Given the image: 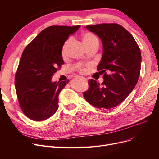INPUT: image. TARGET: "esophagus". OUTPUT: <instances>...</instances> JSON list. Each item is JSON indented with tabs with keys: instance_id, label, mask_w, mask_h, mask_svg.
Segmentation results:
<instances>
[{
	"instance_id": "obj_1",
	"label": "esophagus",
	"mask_w": 159,
	"mask_h": 159,
	"mask_svg": "<svg viewBox=\"0 0 159 159\" xmlns=\"http://www.w3.org/2000/svg\"><path fill=\"white\" fill-rule=\"evenodd\" d=\"M79 78H80V79H81V80H84V81H87V79L85 78H83V77H80Z\"/></svg>"
}]
</instances>
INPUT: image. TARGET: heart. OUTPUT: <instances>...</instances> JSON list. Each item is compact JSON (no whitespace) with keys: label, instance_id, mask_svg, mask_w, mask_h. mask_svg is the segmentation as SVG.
Segmentation results:
<instances>
[{"label":"heart","instance_id":"1","mask_svg":"<svg viewBox=\"0 0 159 159\" xmlns=\"http://www.w3.org/2000/svg\"><path fill=\"white\" fill-rule=\"evenodd\" d=\"M81 40H82L84 45L86 48H88V47L91 46L92 45H94V44H98V43H99L97 36L91 32L83 33L82 34H81ZM70 43V40H68L65 42L63 46H62L61 56L64 57V58H65V57H66L67 50H68ZM75 68L77 70H78L80 72H81V73H84V72H85L86 71V68H83L82 66H81L80 65L76 66Z\"/></svg>","mask_w":159,"mask_h":159}]
</instances>
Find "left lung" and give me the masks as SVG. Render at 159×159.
I'll return each mask as SVG.
<instances>
[{
	"label": "left lung",
	"instance_id": "obj_1",
	"mask_svg": "<svg viewBox=\"0 0 159 159\" xmlns=\"http://www.w3.org/2000/svg\"><path fill=\"white\" fill-rule=\"evenodd\" d=\"M85 28L102 40L103 54L97 69L104 74V81L99 84L89 80L84 98L95 107L113 108L128 97L137 83L141 71L140 48L131 34L117 24Z\"/></svg>",
	"mask_w": 159,
	"mask_h": 159
}]
</instances>
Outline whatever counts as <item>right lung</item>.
Segmentation results:
<instances>
[{
  "mask_svg": "<svg viewBox=\"0 0 159 159\" xmlns=\"http://www.w3.org/2000/svg\"><path fill=\"white\" fill-rule=\"evenodd\" d=\"M80 27H48L24 50L15 75V88L20 107L29 119L44 121L58 109L59 94L70 80L57 82L52 79L64 64L62 46Z\"/></svg>",
  "mask_w": 159,
  "mask_h": 159,
  "instance_id": "obj_1",
  "label": "right lung"
}]
</instances>
